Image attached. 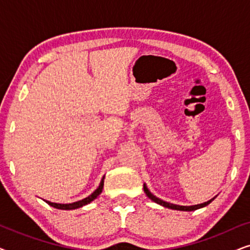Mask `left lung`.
<instances>
[{"mask_svg":"<svg viewBox=\"0 0 250 250\" xmlns=\"http://www.w3.org/2000/svg\"><path fill=\"white\" fill-rule=\"evenodd\" d=\"M143 190H145V192L146 196H148L150 199L152 201H155V203L162 205V206L166 207V208H170V209H175V210H184V211H191V210H196V209H199V208H203L205 206H207L208 204H210L211 201H213L215 198L213 199L206 201V203L204 204H199V205H194V206H180V205H174V204H169V203H166V201H164L162 199H159V198H157L156 196H153V194L150 192L148 188H146V184H143Z\"/></svg>","mask_w":250,"mask_h":250,"instance_id":"1","label":"left lung"}]
</instances>
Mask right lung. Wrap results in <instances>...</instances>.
Here are the masks:
<instances>
[{
  "label": "right lung",
  "mask_w": 250,
  "mask_h": 250,
  "mask_svg": "<svg viewBox=\"0 0 250 250\" xmlns=\"http://www.w3.org/2000/svg\"><path fill=\"white\" fill-rule=\"evenodd\" d=\"M104 176L102 177L100 184H99L98 189L94 191L93 193L90 194V196L84 198V199L82 200H78L76 203H71V204H57V203H51L49 200H44L46 204H49L50 206H52L54 208H57V209H63V210H70V209H76V208H80V207H83L85 205L90 204L91 201H93L95 198H97L99 194L102 192V189H104Z\"/></svg>",
  "instance_id": "obj_1"
}]
</instances>
